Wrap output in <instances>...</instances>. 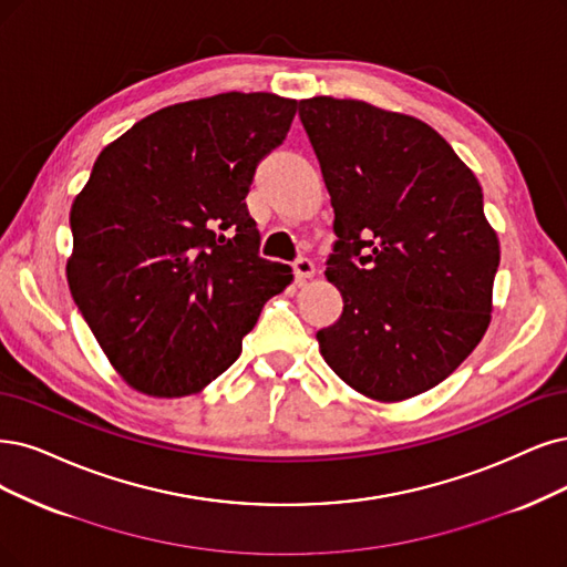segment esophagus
Segmentation results:
<instances>
[{
	"label": "esophagus",
	"instance_id": "esophagus-1",
	"mask_svg": "<svg viewBox=\"0 0 567 567\" xmlns=\"http://www.w3.org/2000/svg\"><path fill=\"white\" fill-rule=\"evenodd\" d=\"M295 276H297V282H306L310 280L312 276H316V264H312L310 259L301 257L295 261Z\"/></svg>",
	"mask_w": 567,
	"mask_h": 567
}]
</instances>
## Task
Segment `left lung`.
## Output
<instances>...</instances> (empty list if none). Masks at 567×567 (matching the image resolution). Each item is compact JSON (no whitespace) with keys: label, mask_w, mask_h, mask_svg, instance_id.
<instances>
[{"label":"left lung","mask_w":567,"mask_h":567,"mask_svg":"<svg viewBox=\"0 0 567 567\" xmlns=\"http://www.w3.org/2000/svg\"><path fill=\"white\" fill-rule=\"evenodd\" d=\"M322 167L343 297L318 331L324 362L375 402L427 392L491 324L499 240L470 167L427 123L329 95L299 102Z\"/></svg>","instance_id":"obj_1"}]
</instances>
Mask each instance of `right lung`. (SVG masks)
<instances>
[{"label": "right lung", "mask_w": 567, "mask_h": 567, "mask_svg": "<svg viewBox=\"0 0 567 567\" xmlns=\"http://www.w3.org/2000/svg\"><path fill=\"white\" fill-rule=\"evenodd\" d=\"M297 100L219 93L163 107L104 146L70 209L72 299L121 379L200 392L238 360L264 303L295 280L259 257L257 163Z\"/></svg>", "instance_id": "add662e5"}]
</instances>
